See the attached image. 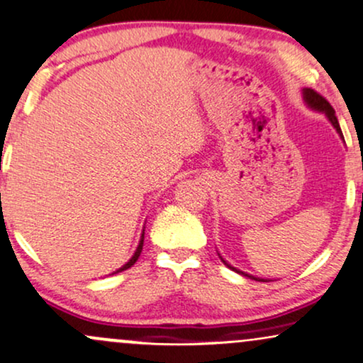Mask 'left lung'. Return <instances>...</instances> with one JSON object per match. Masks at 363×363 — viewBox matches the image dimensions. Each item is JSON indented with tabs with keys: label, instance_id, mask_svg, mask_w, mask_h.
<instances>
[{
	"label": "left lung",
	"instance_id": "obj_1",
	"mask_svg": "<svg viewBox=\"0 0 363 363\" xmlns=\"http://www.w3.org/2000/svg\"><path fill=\"white\" fill-rule=\"evenodd\" d=\"M303 99H304V103H306V106H308V108H311L313 111L325 113L326 118H328V121H330L331 125H333V128L336 130V133L340 135V138H343L342 128H340L338 120H336V116H335V110H333V108H331V104H330L328 101H326V99L323 98L321 94H318L316 91L309 89V87H304V89H303ZM218 255H220V253H218ZM220 259L225 262L226 267H230L231 270H235V272L240 274V276L248 277V279H253V281H267V279H260V277L250 276V274H247V272H243V270H240V269H237V267H233V265H230L228 262H226L221 255H220Z\"/></svg>",
	"mask_w": 363,
	"mask_h": 363
}]
</instances>
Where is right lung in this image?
<instances>
[{
    "mask_svg": "<svg viewBox=\"0 0 363 363\" xmlns=\"http://www.w3.org/2000/svg\"><path fill=\"white\" fill-rule=\"evenodd\" d=\"M143 238H145V230H143V231H142V237H140L138 247H137V250H135V253H133V255H132V259H130L128 262H126V264H125V265H121V267H120V269H118V270H115V272H113V274H118V272H123V270H126V269H130V267H132V265L135 264V262H137V260H138L140 253H142V248H143ZM113 274H111V276H113Z\"/></svg>",
    "mask_w": 363,
    "mask_h": 363,
    "instance_id": "1",
    "label": "right lung"
}]
</instances>
